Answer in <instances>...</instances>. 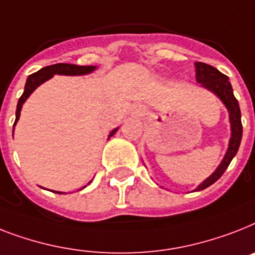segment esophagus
<instances>
[{"mask_svg":"<svg viewBox=\"0 0 255 255\" xmlns=\"http://www.w3.org/2000/svg\"><path fill=\"white\" fill-rule=\"evenodd\" d=\"M141 113V109H140V107H137V109H136V114H140Z\"/></svg>","mask_w":255,"mask_h":255,"instance_id":"34e87169","label":"esophagus"}]
</instances>
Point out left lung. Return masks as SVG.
<instances>
[{"mask_svg":"<svg viewBox=\"0 0 255 255\" xmlns=\"http://www.w3.org/2000/svg\"><path fill=\"white\" fill-rule=\"evenodd\" d=\"M195 68L198 84H202V88L212 92L217 98L220 99L223 105L228 110L229 123H231V138H229L228 149H227L224 158L221 160L220 165L216 167V170L194 190V191H202L212 183H215L221 175L224 174V171L229 166L231 161L236 156V153L240 148V144H241L242 123L239 101L236 99L235 94H233V89H232V85L229 82V78L225 74L221 73L220 70L211 67L208 64L195 63Z\"/></svg>","mask_w":255,"mask_h":255,"instance_id":"left-lung-1","label":"left lung"}]
</instances>
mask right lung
I'll use <instances>...</instances> for the list:
<instances>
[{
    "label": "right lung",
    "instance_id": "obj_1",
    "mask_svg": "<svg viewBox=\"0 0 255 255\" xmlns=\"http://www.w3.org/2000/svg\"><path fill=\"white\" fill-rule=\"evenodd\" d=\"M95 69H97L95 65H88V67H85L84 65V67H81V65H74V64L60 63V64H55V65H49V67L41 68V69L38 70L36 73H32L31 76H28V78H27L26 81V85H24L23 94H22V97H20L19 101H18V105H16L15 122H14V126H13V134H14V127H15L16 122L19 121L20 110H22L23 103L26 102L27 98H28V97H30V95L36 90V88H39L41 84H44L45 81L51 80L55 74H60V76H85V74H90L92 72H94ZM118 129H119V128H115V129H113V131L110 132L109 138L117 133ZM90 182H89V183H90ZM84 187H86V186H84ZM53 192H56V194H65V192H60V191H53Z\"/></svg>",
    "mask_w": 255,
    "mask_h": 255
}]
</instances>
